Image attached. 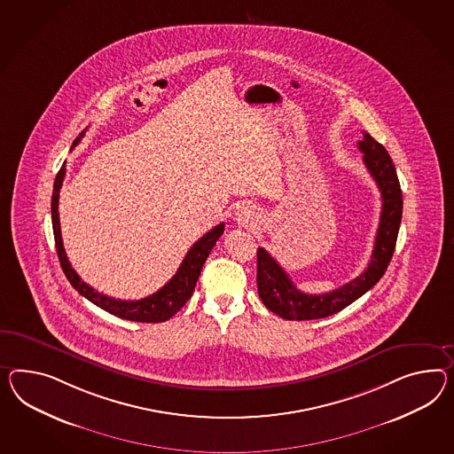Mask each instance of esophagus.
I'll return each instance as SVG.
<instances>
[{
  "instance_id": "esophagus-1",
  "label": "esophagus",
  "mask_w": 454,
  "mask_h": 454,
  "mask_svg": "<svg viewBox=\"0 0 454 454\" xmlns=\"http://www.w3.org/2000/svg\"><path fill=\"white\" fill-rule=\"evenodd\" d=\"M255 219V210L252 209L250 206H244L237 212V221L240 222L242 225H252Z\"/></svg>"
}]
</instances>
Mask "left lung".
<instances>
[{
	"label": "left lung",
	"instance_id": "8db88e82",
	"mask_svg": "<svg viewBox=\"0 0 454 454\" xmlns=\"http://www.w3.org/2000/svg\"><path fill=\"white\" fill-rule=\"evenodd\" d=\"M359 150L364 153V164L375 179L382 196V212L371 262L357 278L336 290L323 294H308L294 286L288 273L279 267L278 262L265 248H258V296L270 311L278 314L283 319H321L342 311L384 277L385 270L392 260L403 210V198L396 177L395 166L384 146L379 141L373 140L367 131H364V138L359 141Z\"/></svg>",
	"mask_w": 454,
	"mask_h": 454
}]
</instances>
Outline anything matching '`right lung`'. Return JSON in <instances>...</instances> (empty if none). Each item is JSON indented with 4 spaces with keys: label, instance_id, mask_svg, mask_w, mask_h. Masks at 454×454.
<instances>
[{
    "label": "right lung",
    "instance_id": "right-lung-1",
    "mask_svg": "<svg viewBox=\"0 0 454 454\" xmlns=\"http://www.w3.org/2000/svg\"><path fill=\"white\" fill-rule=\"evenodd\" d=\"M87 129L82 131L81 135L72 143V148L81 143ZM66 177V163L59 169L56 181H54V191H52V202H51V212H52V231H54V240H56V248H58L59 262L60 267L64 270L66 277L70 281V285L75 290L85 296L89 301L97 304L106 313L118 316L121 319L129 321H138V323H163L168 321L171 316H175L187 300L192 296L196 283H198L200 270L204 267L210 250L214 248L215 242L219 240L223 233V222L215 225L212 231L200 237L196 244L189 248L181 267L177 268L175 277L169 279L164 285L161 290L153 293L150 296L137 300V301H125V300H115L106 294H102L98 291L93 290L90 285L82 281L81 277L75 273V270L70 265L69 258L66 255L64 244H62V235H60V223H59V192L62 187V181Z\"/></svg>",
    "mask_w": 454,
    "mask_h": 454
}]
</instances>
